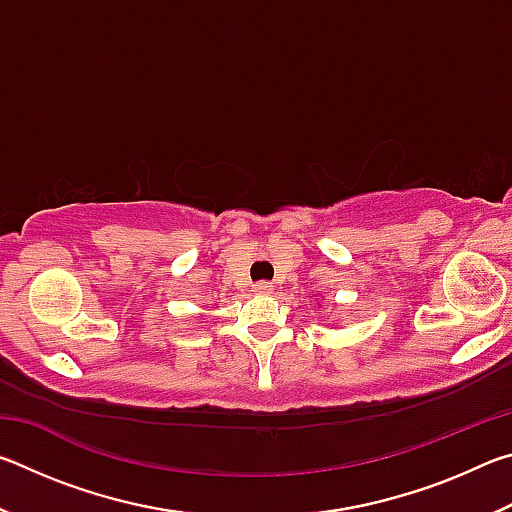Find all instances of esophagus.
Masks as SVG:
<instances>
[{"label":"esophagus","instance_id":"1","mask_svg":"<svg viewBox=\"0 0 512 512\" xmlns=\"http://www.w3.org/2000/svg\"><path fill=\"white\" fill-rule=\"evenodd\" d=\"M253 289L257 293H262V296H271V293H273V282H257Z\"/></svg>","mask_w":512,"mask_h":512}]
</instances>
